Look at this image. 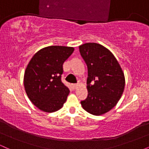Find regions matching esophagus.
<instances>
[{
	"instance_id": "esophagus-1",
	"label": "esophagus",
	"mask_w": 149,
	"mask_h": 149,
	"mask_svg": "<svg viewBox=\"0 0 149 149\" xmlns=\"http://www.w3.org/2000/svg\"><path fill=\"white\" fill-rule=\"evenodd\" d=\"M78 86V83H75V84H72V87L73 89H76L77 87Z\"/></svg>"
}]
</instances>
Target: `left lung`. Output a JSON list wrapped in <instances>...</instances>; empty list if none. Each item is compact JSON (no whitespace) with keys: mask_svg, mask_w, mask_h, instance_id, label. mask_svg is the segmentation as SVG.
Returning <instances> with one entry per match:
<instances>
[{"mask_svg":"<svg viewBox=\"0 0 149 149\" xmlns=\"http://www.w3.org/2000/svg\"><path fill=\"white\" fill-rule=\"evenodd\" d=\"M79 50L88 73V95L80 104L92 115H102L115 107L123 93V71L111 52L100 44L85 43Z\"/></svg>","mask_w":149,"mask_h":149,"instance_id":"left-lung-1","label":"left lung"}]
</instances>
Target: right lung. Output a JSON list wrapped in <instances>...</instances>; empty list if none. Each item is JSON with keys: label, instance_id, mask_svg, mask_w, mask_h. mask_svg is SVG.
<instances>
[{"label": "right lung", "instance_id": "obj_1", "mask_svg": "<svg viewBox=\"0 0 149 149\" xmlns=\"http://www.w3.org/2000/svg\"><path fill=\"white\" fill-rule=\"evenodd\" d=\"M74 48L49 46L36 53L26 69L24 88L31 102L44 112L57 111L66 102L69 90L61 82L63 64Z\"/></svg>", "mask_w": 149, "mask_h": 149}]
</instances>
